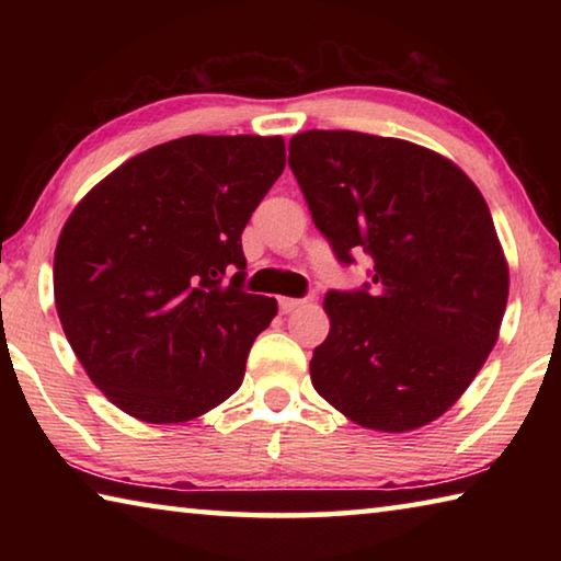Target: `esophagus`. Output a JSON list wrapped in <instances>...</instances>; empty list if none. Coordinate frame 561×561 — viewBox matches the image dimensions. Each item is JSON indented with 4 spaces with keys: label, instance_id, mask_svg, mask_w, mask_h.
<instances>
[{
    "label": "esophagus",
    "instance_id": "1",
    "mask_svg": "<svg viewBox=\"0 0 561 561\" xmlns=\"http://www.w3.org/2000/svg\"><path fill=\"white\" fill-rule=\"evenodd\" d=\"M304 304H307L304 299H289V297H282V299H279V309L284 311V314H289V311L304 307Z\"/></svg>",
    "mask_w": 561,
    "mask_h": 561
}]
</instances>
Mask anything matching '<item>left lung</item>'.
Listing matches in <instances>:
<instances>
[{
    "instance_id": "1",
    "label": "left lung",
    "mask_w": 561,
    "mask_h": 561,
    "mask_svg": "<svg viewBox=\"0 0 561 561\" xmlns=\"http://www.w3.org/2000/svg\"><path fill=\"white\" fill-rule=\"evenodd\" d=\"M289 165L336 260H374L371 287L327 294L311 383L360 428H423L472 383L505 317L510 270L485 197L435 150L356 130L297 133Z\"/></svg>"
}]
</instances>
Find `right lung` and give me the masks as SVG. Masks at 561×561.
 <instances>
[{
  "label": "right lung",
  "mask_w": 561,
  "mask_h": 561,
  "mask_svg": "<svg viewBox=\"0 0 561 561\" xmlns=\"http://www.w3.org/2000/svg\"><path fill=\"white\" fill-rule=\"evenodd\" d=\"M284 163L282 136H185L133 156L73 207L54 252L56 311L123 413L185 423L240 388L277 317V299L242 291V230Z\"/></svg>",
  "instance_id": "add662e5"
}]
</instances>
